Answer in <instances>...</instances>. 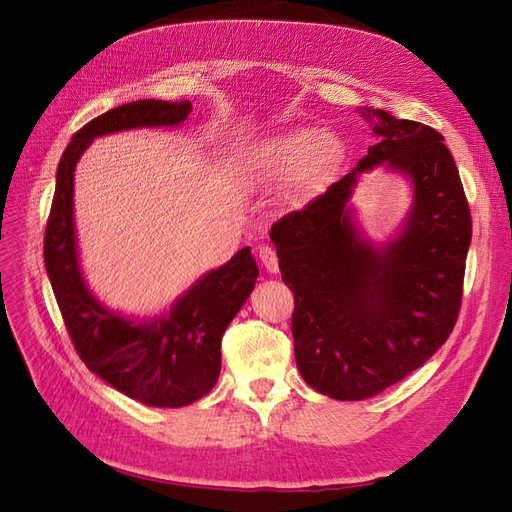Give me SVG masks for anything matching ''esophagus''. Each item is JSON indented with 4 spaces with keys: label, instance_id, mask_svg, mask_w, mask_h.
<instances>
[{
    "label": "esophagus",
    "instance_id": "34e87169",
    "mask_svg": "<svg viewBox=\"0 0 512 512\" xmlns=\"http://www.w3.org/2000/svg\"><path fill=\"white\" fill-rule=\"evenodd\" d=\"M258 256H260V262H262V265H265L267 271H271V273L280 271V260H277L275 247H271V245H260V247H258Z\"/></svg>",
    "mask_w": 512,
    "mask_h": 512
}]
</instances>
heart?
<instances>
[{
    "label": "heart",
    "mask_w": 512,
    "mask_h": 512,
    "mask_svg": "<svg viewBox=\"0 0 512 512\" xmlns=\"http://www.w3.org/2000/svg\"><path fill=\"white\" fill-rule=\"evenodd\" d=\"M342 158V143L318 128H294L262 143L250 158V173L262 183L292 181V192L309 196Z\"/></svg>",
    "instance_id": "b5f03b06"
}]
</instances>
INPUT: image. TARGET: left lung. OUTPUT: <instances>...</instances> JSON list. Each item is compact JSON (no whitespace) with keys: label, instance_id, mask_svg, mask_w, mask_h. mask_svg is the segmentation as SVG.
<instances>
[{"label":"left lung","instance_id":"left-lung-1","mask_svg":"<svg viewBox=\"0 0 512 512\" xmlns=\"http://www.w3.org/2000/svg\"><path fill=\"white\" fill-rule=\"evenodd\" d=\"M380 141L356 170L271 226L294 294V359L318 393L359 401L404 380L453 333L472 239L466 192L444 136L365 108ZM386 161L415 183L405 235L378 253L358 239L345 203L355 175Z\"/></svg>","mask_w":512,"mask_h":512}]
</instances>
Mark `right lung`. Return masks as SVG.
I'll list each match as a JSON object with an SVG mask.
<instances>
[{"label": "right lung", "mask_w": 512, "mask_h": 512, "mask_svg": "<svg viewBox=\"0 0 512 512\" xmlns=\"http://www.w3.org/2000/svg\"><path fill=\"white\" fill-rule=\"evenodd\" d=\"M190 111L188 100H138L85 123L61 156L44 230V267L76 354L117 391L156 408L188 406L213 389L222 367V335L250 297L258 267L250 247H243L156 322L134 324L108 312L85 288L76 260L74 166L96 136L141 126H179Z\"/></svg>", "instance_id": "1"}]
</instances>
